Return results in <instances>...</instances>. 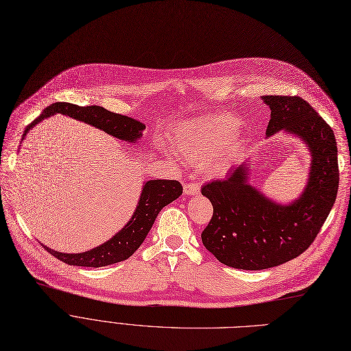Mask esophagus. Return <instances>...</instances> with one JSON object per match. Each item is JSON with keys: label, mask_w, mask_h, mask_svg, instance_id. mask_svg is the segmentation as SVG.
<instances>
[{"label": "esophagus", "mask_w": 351, "mask_h": 351, "mask_svg": "<svg viewBox=\"0 0 351 351\" xmlns=\"http://www.w3.org/2000/svg\"><path fill=\"white\" fill-rule=\"evenodd\" d=\"M199 193V186L197 182H187L184 184V194L186 195H195Z\"/></svg>", "instance_id": "34e87169"}]
</instances>
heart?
<instances>
[{
	"label": "heart",
	"mask_w": 351,
	"mask_h": 351,
	"mask_svg": "<svg viewBox=\"0 0 351 351\" xmlns=\"http://www.w3.org/2000/svg\"><path fill=\"white\" fill-rule=\"evenodd\" d=\"M240 123L221 112L181 125L173 137L174 147L191 161L204 162L220 154L236 138Z\"/></svg>",
	"instance_id": "obj_1"
}]
</instances>
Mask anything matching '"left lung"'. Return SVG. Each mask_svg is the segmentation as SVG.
I'll list each match as a JSON object with an SVG mask.
<instances>
[{
    "instance_id": "1",
    "label": "left lung",
    "mask_w": 351,
    "mask_h": 351,
    "mask_svg": "<svg viewBox=\"0 0 351 351\" xmlns=\"http://www.w3.org/2000/svg\"><path fill=\"white\" fill-rule=\"evenodd\" d=\"M263 99L271 110L265 134L293 132L304 140L313 161L306 191L290 206H278L247 184L245 164L203 186L213 204L203 244L217 260L241 270L270 269L303 254L328 217L340 181L336 137L323 117L297 95Z\"/></svg>"
}]
</instances>
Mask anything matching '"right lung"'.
<instances>
[{
  "mask_svg": "<svg viewBox=\"0 0 351 351\" xmlns=\"http://www.w3.org/2000/svg\"><path fill=\"white\" fill-rule=\"evenodd\" d=\"M56 112L70 115L73 119L91 124L108 132V134L125 141H136L141 137V131L144 130V124H141L140 121L121 114L111 112L103 107H80L70 103H56L47 107L34 121L27 125L23 134V140L29 128ZM181 194L182 186L176 180H149L145 182L143 189L141 198L134 215L131 217L127 226L120 232H117L110 241L90 250V252L80 254H64L54 252V250L48 247L44 248L56 258L70 265L104 267L124 261L134 254L136 250L145 240L148 231L152 230L156 217L158 215L161 208L173 203Z\"/></svg>",
  "mask_w": 351,
  "mask_h": 351,
  "instance_id": "obj_1",
  "label": "right lung"
}]
</instances>
